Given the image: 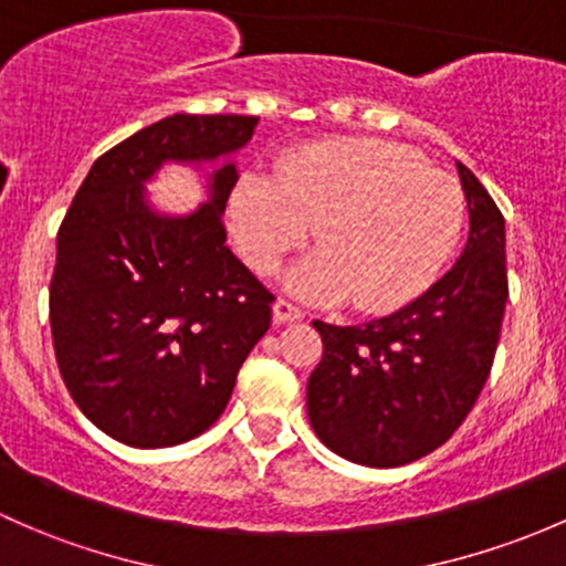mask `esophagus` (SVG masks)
I'll return each mask as SVG.
<instances>
[{
    "instance_id": "34e87169",
    "label": "esophagus",
    "mask_w": 566,
    "mask_h": 566,
    "mask_svg": "<svg viewBox=\"0 0 566 566\" xmlns=\"http://www.w3.org/2000/svg\"><path fill=\"white\" fill-rule=\"evenodd\" d=\"M273 319H276V323H298V319H303V308L295 306L293 301L279 298L273 303Z\"/></svg>"
}]
</instances>
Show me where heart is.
I'll use <instances>...</instances> for the list:
<instances>
[{"mask_svg": "<svg viewBox=\"0 0 566 566\" xmlns=\"http://www.w3.org/2000/svg\"><path fill=\"white\" fill-rule=\"evenodd\" d=\"M230 233L260 276L308 241L317 254L290 287L308 298L390 312L426 293L463 230V192L412 148L374 138L317 140L284 154L273 176H243L230 198Z\"/></svg>", "mask_w": 566, "mask_h": 566, "instance_id": "obj_1", "label": "heart"}]
</instances>
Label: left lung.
<instances>
[{
  "mask_svg": "<svg viewBox=\"0 0 566 566\" xmlns=\"http://www.w3.org/2000/svg\"><path fill=\"white\" fill-rule=\"evenodd\" d=\"M469 206L461 260L388 317L363 325L314 319L323 360L308 377L317 437L363 467H403L442 448L491 374L507 303L504 217L458 163Z\"/></svg>",
  "mask_w": 566,
  "mask_h": 566,
  "instance_id": "8db88e82",
  "label": "left lung"
}]
</instances>
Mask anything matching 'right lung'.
I'll return each mask as SVG.
<instances>
[{
  "mask_svg": "<svg viewBox=\"0 0 566 566\" xmlns=\"http://www.w3.org/2000/svg\"><path fill=\"white\" fill-rule=\"evenodd\" d=\"M258 116H176L143 127L92 165L56 235L53 353L81 412L133 448H170L224 412L238 368L271 328L276 295L224 247L235 165L187 219L143 206L165 159H217Z\"/></svg>",
  "mask_w": 566,
  "mask_h": 566,
  "instance_id": "add662e5",
  "label": "right lung"
}]
</instances>
